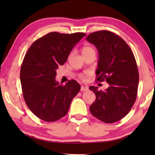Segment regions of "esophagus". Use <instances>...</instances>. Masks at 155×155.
I'll use <instances>...</instances> for the list:
<instances>
[{"label":"esophagus","instance_id":"obj_1","mask_svg":"<svg viewBox=\"0 0 155 155\" xmlns=\"http://www.w3.org/2000/svg\"><path fill=\"white\" fill-rule=\"evenodd\" d=\"M87 90H88V87H87V86L81 85V91H87Z\"/></svg>","mask_w":155,"mask_h":155}]
</instances>
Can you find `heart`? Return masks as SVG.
<instances>
[{
	"label": "heart",
	"mask_w": 155,
	"mask_h": 155,
	"mask_svg": "<svg viewBox=\"0 0 155 155\" xmlns=\"http://www.w3.org/2000/svg\"><path fill=\"white\" fill-rule=\"evenodd\" d=\"M95 52V51H94V48H91V47H90V46H85V47H83V48L82 50L83 54H86V53H88V52ZM81 77H82L83 78H85V76H84V75H81Z\"/></svg>",
	"instance_id": "heart-1"
}]
</instances>
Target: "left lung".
Here are the masks:
<instances>
[{
  "label": "left lung",
  "mask_w": 155,
  "mask_h": 155,
  "mask_svg": "<svg viewBox=\"0 0 155 155\" xmlns=\"http://www.w3.org/2000/svg\"><path fill=\"white\" fill-rule=\"evenodd\" d=\"M86 40L98 50L96 80H106L109 85L104 91L90 86L96 96L90 112L102 122H115L128 114L137 98L139 72L134 54L125 41L111 31H96Z\"/></svg>",
  "instance_id": "obj_1"
}]
</instances>
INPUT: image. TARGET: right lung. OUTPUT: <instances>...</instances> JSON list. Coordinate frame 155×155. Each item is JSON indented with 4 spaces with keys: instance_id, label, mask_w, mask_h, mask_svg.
<instances>
[{
    "instance_id": "obj_1",
    "label": "right lung",
    "mask_w": 155,
    "mask_h": 155,
    "mask_svg": "<svg viewBox=\"0 0 155 155\" xmlns=\"http://www.w3.org/2000/svg\"><path fill=\"white\" fill-rule=\"evenodd\" d=\"M85 35L49 33L34 41L25 54L20 75L23 96L31 111L44 121L54 122L65 116L81 90L75 80L62 85L55 77L58 67Z\"/></svg>"
}]
</instances>
